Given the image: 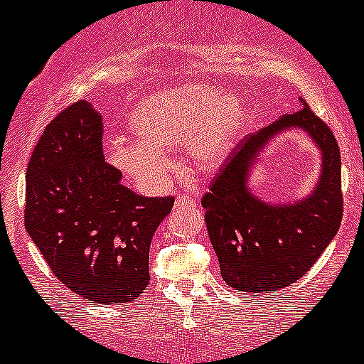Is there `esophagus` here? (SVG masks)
<instances>
[{
	"label": "esophagus",
	"instance_id": "1",
	"mask_svg": "<svg viewBox=\"0 0 364 364\" xmlns=\"http://www.w3.org/2000/svg\"><path fill=\"white\" fill-rule=\"evenodd\" d=\"M175 205L176 208H193V205H196V200L193 196L186 195V193H178L175 200Z\"/></svg>",
	"mask_w": 364,
	"mask_h": 364
}]
</instances>
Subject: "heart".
<instances>
[{
    "mask_svg": "<svg viewBox=\"0 0 364 364\" xmlns=\"http://www.w3.org/2000/svg\"><path fill=\"white\" fill-rule=\"evenodd\" d=\"M243 121L242 101L235 93L208 85H186L142 99L129 115L135 141L117 139L108 159L142 188L164 182L169 153L188 144L200 168H215L231 151Z\"/></svg>",
    "mask_w": 364,
    "mask_h": 364,
    "instance_id": "heart-1",
    "label": "heart"
}]
</instances>
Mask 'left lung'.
Returning a JSON list of instances; mask_svg holds the SVG:
<instances>
[{"instance_id": "obj_1", "label": "left lung", "mask_w": 364, "mask_h": 364, "mask_svg": "<svg viewBox=\"0 0 364 364\" xmlns=\"http://www.w3.org/2000/svg\"><path fill=\"white\" fill-rule=\"evenodd\" d=\"M289 127L305 129L315 139L323 153V171L305 200L272 206L252 195L247 178L266 142ZM202 208L229 287L255 296L292 285L309 272L341 225V155L334 133L306 105L251 133L216 173Z\"/></svg>"}]
</instances>
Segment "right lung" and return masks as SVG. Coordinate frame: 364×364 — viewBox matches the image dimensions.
I'll use <instances>...</instances> for the list:
<instances>
[{
  "label": "right lung",
  "instance_id": "right-lung-1",
  "mask_svg": "<svg viewBox=\"0 0 364 364\" xmlns=\"http://www.w3.org/2000/svg\"><path fill=\"white\" fill-rule=\"evenodd\" d=\"M102 133L88 101L48 122L26 168L25 228L63 287L108 306L146 291L151 238L175 198L124 188Z\"/></svg>",
  "mask_w": 364,
  "mask_h": 364
}]
</instances>
